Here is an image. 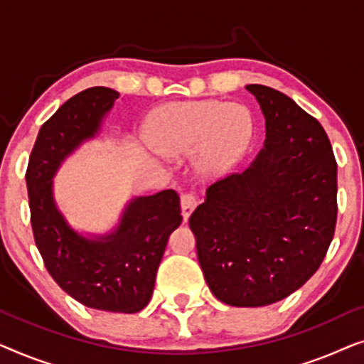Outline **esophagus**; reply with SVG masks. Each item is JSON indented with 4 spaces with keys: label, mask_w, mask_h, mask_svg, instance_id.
Returning <instances> with one entry per match:
<instances>
[{
    "label": "esophagus",
    "mask_w": 364,
    "mask_h": 364,
    "mask_svg": "<svg viewBox=\"0 0 364 364\" xmlns=\"http://www.w3.org/2000/svg\"><path fill=\"white\" fill-rule=\"evenodd\" d=\"M181 207H182V217H183V220H187V218L191 217V213L193 212V208L197 207V197L193 196V193H191V192L182 193V197H181Z\"/></svg>",
    "instance_id": "esophagus-1"
}]
</instances>
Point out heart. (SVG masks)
Returning <instances> with one entry per match:
<instances>
[{"instance_id":"heart-1","label":"heart","mask_w":364,"mask_h":364,"mask_svg":"<svg viewBox=\"0 0 364 364\" xmlns=\"http://www.w3.org/2000/svg\"><path fill=\"white\" fill-rule=\"evenodd\" d=\"M149 142L167 157L196 151L203 176H220L240 161L253 137V119L240 104L215 99L171 102L157 109L149 121Z\"/></svg>"}]
</instances>
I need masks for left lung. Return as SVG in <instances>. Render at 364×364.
<instances>
[{"mask_svg":"<svg viewBox=\"0 0 364 364\" xmlns=\"http://www.w3.org/2000/svg\"><path fill=\"white\" fill-rule=\"evenodd\" d=\"M265 146L207 188L188 218L205 282L232 306H265L305 285L336 227V161L325 129L277 89L248 84Z\"/></svg>","mask_w":364,"mask_h":364,"instance_id":"left-lung-1","label":"left lung"}]
</instances>
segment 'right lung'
<instances>
[{
  "label": "right lung",
  "instance_id": "add662e5",
  "mask_svg": "<svg viewBox=\"0 0 364 364\" xmlns=\"http://www.w3.org/2000/svg\"><path fill=\"white\" fill-rule=\"evenodd\" d=\"M119 92L89 87L68 99L39 129L26 187L34 242L53 280L84 306L137 313L151 300L168 235L182 222L176 191L136 197L117 228L86 238L68 225L53 197V177L69 154L92 139Z\"/></svg>",
  "mask_w": 364,
  "mask_h": 364
}]
</instances>
